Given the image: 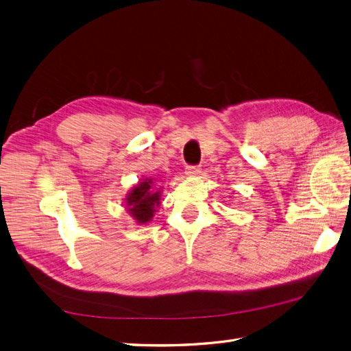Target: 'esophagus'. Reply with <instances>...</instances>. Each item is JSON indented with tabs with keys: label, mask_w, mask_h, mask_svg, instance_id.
<instances>
[{
	"label": "esophagus",
	"mask_w": 351,
	"mask_h": 351,
	"mask_svg": "<svg viewBox=\"0 0 351 351\" xmlns=\"http://www.w3.org/2000/svg\"><path fill=\"white\" fill-rule=\"evenodd\" d=\"M200 173H202L200 167H196V165H190V167H187V168H186V174H187L189 177H196V176H199Z\"/></svg>",
	"instance_id": "esophagus-1"
}]
</instances>
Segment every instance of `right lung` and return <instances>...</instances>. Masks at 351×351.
I'll return each mask as SVG.
<instances>
[{
    "label": "right lung",
    "mask_w": 351,
    "mask_h": 351,
    "mask_svg": "<svg viewBox=\"0 0 351 351\" xmlns=\"http://www.w3.org/2000/svg\"><path fill=\"white\" fill-rule=\"evenodd\" d=\"M154 178H141L124 199V205L137 224H147L161 205V189L154 184Z\"/></svg>",
    "instance_id": "add662e5"
}]
</instances>
